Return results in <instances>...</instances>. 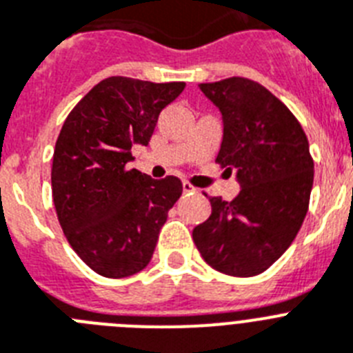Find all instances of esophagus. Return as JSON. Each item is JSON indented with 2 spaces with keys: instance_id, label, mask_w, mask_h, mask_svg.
I'll return each instance as SVG.
<instances>
[{
  "instance_id": "1",
  "label": "esophagus",
  "mask_w": 353,
  "mask_h": 353,
  "mask_svg": "<svg viewBox=\"0 0 353 353\" xmlns=\"http://www.w3.org/2000/svg\"><path fill=\"white\" fill-rule=\"evenodd\" d=\"M183 190H185V194H194V192H197V188L192 183L183 181Z\"/></svg>"
}]
</instances>
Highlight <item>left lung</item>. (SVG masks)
Returning a JSON list of instances; mask_svg holds the SVG:
<instances>
[{"label": "left lung", "mask_w": 353, "mask_h": 353, "mask_svg": "<svg viewBox=\"0 0 353 353\" xmlns=\"http://www.w3.org/2000/svg\"><path fill=\"white\" fill-rule=\"evenodd\" d=\"M199 88L222 112L215 161L235 168L241 194L233 201L210 197L212 215L192 236L213 269L256 276L285 253L307 215L314 181L309 140L285 103L259 82L232 77Z\"/></svg>", "instance_id": "left-lung-1"}]
</instances>
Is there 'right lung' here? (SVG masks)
Wrapping results in <instances>:
<instances>
[{
  "mask_svg": "<svg viewBox=\"0 0 353 353\" xmlns=\"http://www.w3.org/2000/svg\"><path fill=\"white\" fill-rule=\"evenodd\" d=\"M185 82L109 77L71 109L53 150L52 194L68 242L94 272L125 278L150 262L179 177L152 179L136 168L132 145H147L159 112Z\"/></svg>",
  "mask_w": 353,
  "mask_h": 353,
  "instance_id": "obj_1",
  "label": "right lung"
}]
</instances>
